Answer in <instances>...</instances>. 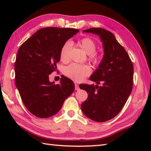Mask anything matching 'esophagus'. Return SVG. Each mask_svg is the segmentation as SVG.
Here are the masks:
<instances>
[{"instance_id":"obj_1","label":"esophagus","mask_w":151,"mask_h":151,"mask_svg":"<svg viewBox=\"0 0 151 151\" xmlns=\"http://www.w3.org/2000/svg\"><path fill=\"white\" fill-rule=\"evenodd\" d=\"M75 90H76V91H78V90H79L80 89V88H79V86L78 85V84H75Z\"/></svg>"}]
</instances>
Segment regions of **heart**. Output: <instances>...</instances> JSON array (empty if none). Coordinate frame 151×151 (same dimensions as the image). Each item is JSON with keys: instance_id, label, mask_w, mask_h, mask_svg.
<instances>
[{"instance_id": "obj_1", "label": "heart", "mask_w": 151, "mask_h": 151, "mask_svg": "<svg viewBox=\"0 0 151 151\" xmlns=\"http://www.w3.org/2000/svg\"><path fill=\"white\" fill-rule=\"evenodd\" d=\"M79 46L89 54V58L93 62H97L99 56L95 52L96 50V44L95 41L89 37H84L80 40ZM71 47V43L69 41L65 43L60 50V59L63 62L69 60V50ZM91 72L90 67L84 64L72 63L65 67L64 73L65 75L76 82L82 81L86 76H88Z\"/></svg>"}]
</instances>
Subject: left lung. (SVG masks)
<instances>
[{
    "label": "left lung",
    "instance_id": "8db88e82",
    "mask_svg": "<svg viewBox=\"0 0 151 151\" xmlns=\"http://www.w3.org/2000/svg\"><path fill=\"white\" fill-rule=\"evenodd\" d=\"M83 32L99 36L104 54L98 68L89 77L97 85L79 86L88 94V99L81 104V109L90 119L105 122L119 113L132 92V62L124 48L110 31L91 28Z\"/></svg>",
    "mask_w": 151,
    "mask_h": 151
}]
</instances>
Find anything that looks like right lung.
Masks as SVG:
<instances>
[{
  "label": "right lung",
  "instance_id": "add662e5",
  "mask_svg": "<svg viewBox=\"0 0 151 151\" xmlns=\"http://www.w3.org/2000/svg\"><path fill=\"white\" fill-rule=\"evenodd\" d=\"M79 32L69 28L47 27L37 30L22 43L15 62V86L25 106L40 118L56 114L71 95L75 84L63 76L60 84L49 81L56 70L63 45Z\"/></svg>",
  "mask_w": 151,
  "mask_h": 151
}]
</instances>
